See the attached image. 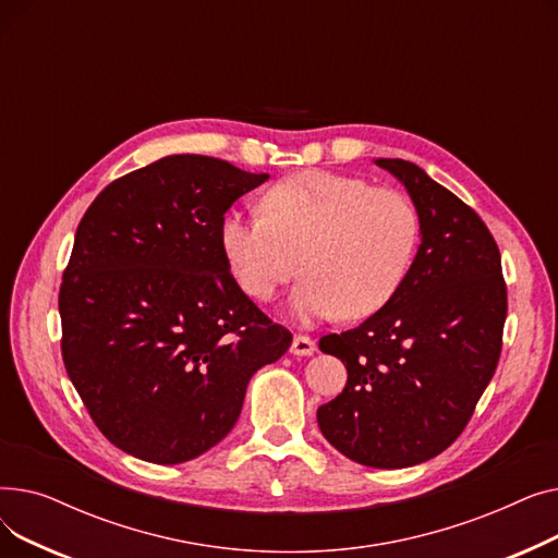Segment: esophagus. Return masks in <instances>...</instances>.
I'll return each mask as SVG.
<instances>
[{
	"label": "esophagus",
	"instance_id": "1",
	"mask_svg": "<svg viewBox=\"0 0 558 558\" xmlns=\"http://www.w3.org/2000/svg\"><path fill=\"white\" fill-rule=\"evenodd\" d=\"M314 350H316V343L310 337L296 335L294 341H291L289 353L296 355V357H310V355H314Z\"/></svg>",
	"mask_w": 558,
	"mask_h": 558
}]
</instances>
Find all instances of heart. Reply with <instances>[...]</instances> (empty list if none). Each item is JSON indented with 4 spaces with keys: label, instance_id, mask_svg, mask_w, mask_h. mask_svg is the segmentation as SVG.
I'll list each match as a JSON object with an SVG mask.
<instances>
[{
    "label": "heart",
    "instance_id": "heart-1",
    "mask_svg": "<svg viewBox=\"0 0 558 558\" xmlns=\"http://www.w3.org/2000/svg\"><path fill=\"white\" fill-rule=\"evenodd\" d=\"M421 221L402 192L332 171H299L262 196V217L230 213L221 251L244 294L269 303L296 276L291 314L303 326L335 314L364 318L402 284Z\"/></svg>",
    "mask_w": 558,
    "mask_h": 558
}]
</instances>
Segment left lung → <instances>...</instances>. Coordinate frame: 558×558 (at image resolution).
<instances>
[{
	"label": "left lung",
	"instance_id": "1",
	"mask_svg": "<svg viewBox=\"0 0 558 558\" xmlns=\"http://www.w3.org/2000/svg\"><path fill=\"white\" fill-rule=\"evenodd\" d=\"M421 221V246L393 299L318 348L345 364L320 404V432L343 457L409 468L441 454L471 421L502 350L507 284L493 234L473 208L414 162L377 158Z\"/></svg>",
	"mask_w": 558,
	"mask_h": 558
}]
</instances>
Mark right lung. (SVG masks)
<instances>
[{
    "instance_id": "right-lung-1",
    "label": "right lung",
    "mask_w": 558,
    "mask_h": 558,
    "mask_svg": "<svg viewBox=\"0 0 558 558\" xmlns=\"http://www.w3.org/2000/svg\"><path fill=\"white\" fill-rule=\"evenodd\" d=\"M269 173L167 156L110 183L83 215L58 310L63 362L112 446L183 463L242 414L257 368L291 335L230 276L223 215Z\"/></svg>"
}]
</instances>
